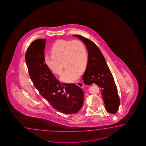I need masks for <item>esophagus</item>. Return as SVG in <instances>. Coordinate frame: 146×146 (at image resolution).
Masks as SVG:
<instances>
[{"mask_svg":"<svg viewBox=\"0 0 146 146\" xmlns=\"http://www.w3.org/2000/svg\"><path fill=\"white\" fill-rule=\"evenodd\" d=\"M76 83V84H77L78 86H79L80 88H82L84 87V84H83V83H82V82H80V81H77Z\"/></svg>","mask_w":146,"mask_h":146,"instance_id":"obj_1","label":"esophagus"}]
</instances>
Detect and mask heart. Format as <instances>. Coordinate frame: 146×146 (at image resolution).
<instances>
[{"label":"heart","instance_id":"heart-1","mask_svg":"<svg viewBox=\"0 0 146 146\" xmlns=\"http://www.w3.org/2000/svg\"><path fill=\"white\" fill-rule=\"evenodd\" d=\"M50 52L51 54L44 55V63L53 74H60L63 70L62 62H64L66 69L60 77L64 82H72L77 80L88 65V51L80 40H57L51 46Z\"/></svg>","mask_w":146,"mask_h":146}]
</instances>
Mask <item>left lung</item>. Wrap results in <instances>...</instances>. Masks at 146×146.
Here are the masks:
<instances>
[{
	"label": "left lung",
	"instance_id": "1",
	"mask_svg": "<svg viewBox=\"0 0 146 146\" xmlns=\"http://www.w3.org/2000/svg\"><path fill=\"white\" fill-rule=\"evenodd\" d=\"M73 36L83 41L89 52L88 63L82 78L84 83H94L100 86L107 111L115 113L120 105V99L114 78L102 53L91 40L79 35Z\"/></svg>",
	"mask_w": 146,
	"mask_h": 146
}]
</instances>
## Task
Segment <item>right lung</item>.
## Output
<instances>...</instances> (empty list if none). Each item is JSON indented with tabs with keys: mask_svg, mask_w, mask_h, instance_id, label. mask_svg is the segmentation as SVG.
<instances>
[{
	"mask_svg": "<svg viewBox=\"0 0 146 146\" xmlns=\"http://www.w3.org/2000/svg\"><path fill=\"white\" fill-rule=\"evenodd\" d=\"M46 40H35L29 46L25 60L29 74L35 88L53 108L65 114H74L82 107L84 93L74 83L60 82L44 63Z\"/></svg>",
	"mask_w": 146,
	"mask_h": 146,
	"instance_id": "right-lung-1",
	"label": "right lung"
}]
</instances>
